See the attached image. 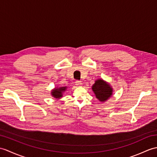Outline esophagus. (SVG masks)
<instances>
[{
  "instance_id": "34e87169",
  "label": "esophagus",
  "mask_w": 157,
  "mask_h": 157,
  "mask_svg": "<svg viewBox=\"0 0 157 157\" xmlns=\"http://www.w3.org/2000/svg\"><path fill=\"white\" fill-rule=\"evenodd\" d=\"M75 84L77 85L78 86H81L82 85V82L81 81H76Z\"/></svg>"
}]
</instances>
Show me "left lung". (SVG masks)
Here are the masks:
<instances>
[{
    "instance_id": "left-lung-1",
    "label": "left lung",
    "mask_w": 157,
    "mask_h": 157,
    "mask_svg": "<svg viewBox=\"0 0 157 157\" xmlns=\"http://www.w3.org/2000/svg\"><path fill=\"white\" fill-rule=\"evenodd\" d=\"M92 90L98 100L105 101L112 96V89L102 79H98L92 86Z\"/></svg>"
}]
</instances>
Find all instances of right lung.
<instances>
[{
    "mask_svg": "<svg viewBox=\"0 0 157 157\" xmlns=\"http://www.w3.org/2000/svg\"><path fill=\"white\" fill-rule=\"evenodd\" d=\"M66 90V87H61L59 88H56L52 92V96L56 98H59L62 96V93Z\"/></svg>",
    "mask_w": 157,
    "mask_h": 157,
    "instance_id": "right-lung-1",
    "label": "right lung"
}]
</instances>
